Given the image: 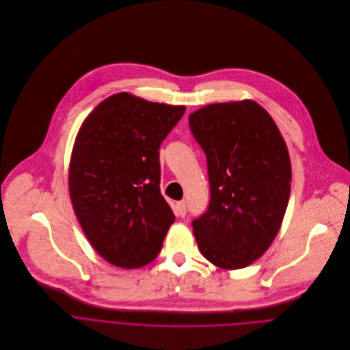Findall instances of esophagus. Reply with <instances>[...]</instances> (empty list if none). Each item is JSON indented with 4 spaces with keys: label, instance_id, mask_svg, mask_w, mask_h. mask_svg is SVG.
<instances>
[{
    "label": "esophagus",
    "instance_id": "34e87169",
    "mask_svg": "<svg viewBox=\"0 0 350 350\" xmlns=\"http://www.w3.org/2000/svg\"><path fill=\"white\" fill-rule=\"evenodd\" d=\"M176 210H177V215H180V217H185V214H187V204H185V202H177V204H176Z\"/></svg>",
    "mask_w": 350,
    "mask_h": 350
}]
</instances>
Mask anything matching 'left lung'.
I'll use <instances>...</instances> for the list:
<instances>
[{
	"label": "left lung",
	"instance_id": "obj_1",
	"mask_svg": "<svg viewBox=\"0 0 350 350\" xmlns=\"http://www.w3.org/2000/svg\"><path fill=\"white\" fill-rule=\"evenodd\" d=\"M206 154L207 211L192 221L202 256L222 269L258 260L280 229L291 189L287 146L256 101L208 104L189 115Z\"/></svg>",
	"mask_w": 350,
	"mask_h": 350
}]
</instances>
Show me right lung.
<instances>
[{
    "mask_svg": "<svg viewBox=\"0 0 350 350\" xmlns=\"http://www.w3.org/2000/svg\"><path fill=\"white\" fill-rule=\"evenodd\" d=\"M184 112L116 93L78 132L68 172L72 207L93 249L115 267L150 264L174 222L159 188V147Z\"/></svg>",
    "mask_w": 350,
    "mask_h": 350,
    "instance_id": "1",
    "label": "right lung"
}]
</instances>
